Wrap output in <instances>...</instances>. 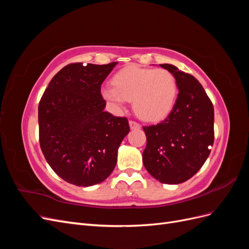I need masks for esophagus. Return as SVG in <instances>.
<instances>
[{"label": "esophagus", "instance_id": "esophagus-1", "mask_svg": "<svg viewBox=\"0 0 249 249\" xmlns=\"http://www.w3.org/2000/svg\"><path fill=\"white\" fill-rule=\"evenodd\" d=\"M129 124H130V127H131L132 130H135V129H140V127H141V125H140L138 123H136V122H133V120H130Z\"/></svg>", "mask_w": 249, "mask_h": 249}]
</instances>
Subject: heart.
<instances>
[{"mask_svg": "<svg viewBox=\"0 0 249 249\" xmlns=\"http://www.w3.org/2000/svg\"><path fill=\"white\" fill-rule=\"evenodd\" d=\"M113 86H105L103 99L116 109L133 101L136 114L146 122H159L166 117L176 105L178 85L175 76L166 70L145 69L129 65L117 71Z\"/></svg>", "mask_w": 249, "mask_h": 249, "instance_id": "heart-1", "label": "heart"}]
</instances>
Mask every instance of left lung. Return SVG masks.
Listing matches in <instances>:
<instances>
[{
  "mask_svg": "<svg viewBox=\"0 0 249 249\" xmlns=\"http://www.w3.org/2000/svg\"><path fill=\"white\" fill-rule=\"evenodd\" d=\"M175 76L178 89L169 115L143 126L146 147L142 161L149 175L163 184L186 182L196 173L214 142V108L200 83L172 64H160Z\"/></svg>",
  "mask_w": 249,
  "mask_h": 249,
  "instance_id": "left-lung-1",
  "label": "left lung"
}]
</instances>
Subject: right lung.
Segmentation results:
<instances>
[{
    "mask_svg": "<svg viewBox=\"0 0 249 249\" xmlns=\"http://www.w3.org/2000/svg\"><path fill=\"white\" fill-rule=\"evenodd\" d=\"M116 64L66 65L41 97L40 147L52 169L67 183L93 186L115 168L118 147L130 125L125 117L105 111L101 85Z\"/></svg>",
    "mask_w": 249,
    "mask_h": 249,
    "instance_id": "right-lung-1",
    "label": "right lung"
}]
</instances>
